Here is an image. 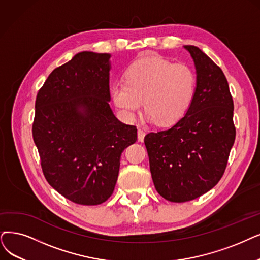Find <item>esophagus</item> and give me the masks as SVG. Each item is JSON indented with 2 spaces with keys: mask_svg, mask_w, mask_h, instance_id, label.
I'll return each instance as SVG.
<instances>
[{
  "mask_svg": "<svg viewBox=\"0 0 260 260\" xmlns=\"http://www.w3.org/2000/svg\"><path fill=\"white\" fill-rule=\"evenodd\" d=\"M144 137H145V129L139 127L138 128V139L140 142L144 141Z\"/></svg>",
  "mask_w": 260,
  "mask_h": 260,
  "instance_id": "esophagus-1",
  "label": "esophagus"
}]
</instances>
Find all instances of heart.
<instances>
[{
  "instance_id": "b5f03b06",
  "label": "heart",
  "mask_w": 260,
  "mask_h": 260,
  "mask_svg": "<svg viewBox=\"0 0 260 260\" xmlns=\"http://www.w3.org/2000/svg\"><path fill=\"white\" fill-rule=\"evenodd\" d=\"M124 82L110 87L112 101L124 117L133 118L142 108L147 117L161 126L181 119L191 107L196 89V75L183 64L161 56L142 57L124 71Z\"/></svg>"
}]
</instances>
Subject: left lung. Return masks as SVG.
Segmentation results:
<instances>
[{
	"label": "left lung",
	"instance_id": "left-lung-1",
	"mask_svg": "<svg viewBox=\"0 0 260 260\" xmlns=\"http://www.w3.org/2000/svg\"><path fill=\"white\" fill-rule=\"evenodd\" d=\"M196 89L191 107L173 126L144 139L155 190L173 203L197 199L225 172L236 138L234 101L222 69L195 46Z\"/></svg>",
	"mask_w": 260,
	"mask_h": 260
}]
</instances>
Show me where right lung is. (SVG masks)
I'll return each instance as SVG.
<instances>
[{"mask_svg":"<svg viewBox=\"0 0 260 260\" xmlns=\"http://www.w3.org/2000/svg\"><path fill=\"white\" fill-rule=\"evenodd\" d=\"M111 54L83 51L51 72L35 102L33 139L52 188L80 205L112 195L120 155L136 143L109 102Z\"/></svg>","mask_w":260,"mask_h":260,"instance_id":"1","label":"right lung"}]
</instances>
